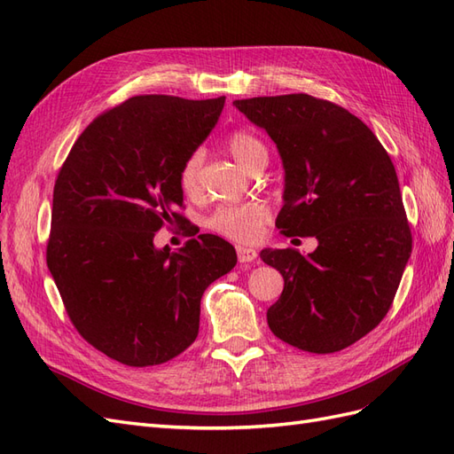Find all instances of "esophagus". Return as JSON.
Here are the masks:
<instances>
[{"mask_svg":"<svg viewBox=\"0 0 454 454\" xmlns=\"http://www.w3.org/2000/svg\"><path fill=\"white\" fill-rule=\"evenodd\" d=\"M236 251H238V261H239V262H243V264L257 262V259H259L257 251H254L253 247H247V246H238V247H236Z\"/></svg>","mask_w":454,"mask_h":454,"instance_id":"34e87169","label":"esophagus"}]
</instances>
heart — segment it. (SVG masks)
Returning <instances> with one entry per match:
<instances>
[{
    "label": "heart",
    "mask_w": 454,
    "mask_h": 454,
    "mask_svg": "<svg viewBox=\"0 0 454 454\" xmlns=\"http://www.w3.org/2000/svg\"><path fill=\"white\" fill-rule=\"evenodd\" d=\"M226 149L228 153L234 157L239 167L247 168L253 159L257 157L264 145L257 137L249 132L236 130L226 137ZM200 168H201V155L193 153L180 168L178 184L184 195L193 197L200 192ZM269 207L261 201H247V203H236V205H220L208 215L205 220V226L215 231V234L226 236L236 241H253L261 234L262 226L269 220Z\"/></svg>",
    "instance_id": "b5f03b06"
}]
</instances>
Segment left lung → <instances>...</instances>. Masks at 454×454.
<instances>
[{"label": "left lung", "instance_id": "left-lung-1", "mask_svg": "<svg viewBox=\"0 0 454 454\" xmlns=\"http://www.w3.org/2000/svg\"><path fill=\"white\" fill-rule=\"evenodd\" d=\"M272 137L286 172L284 236L318 247L262 249L284 292L266 312L276 338L309 353H335L387 315L412 251L397 172L370 128L347 109L307 94L238 99Z\"/></svg>", "mask_w": 454, "mask_h": 454}]
</instances>
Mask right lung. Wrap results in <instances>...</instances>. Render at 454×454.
<instances>
[{"label": "right lung", "mask_w": 454, "mask_h": 454, "mask_svg": "<svg viewBox=\"0 0 454 454\" xmlns=\"http://www.w3.org/2000/svg\"><path fill=\"white\" fill-rule=\"evenodd\" d=\"M224 99H126L80 134L55 180L48 269L78 333L122 364H162L185 351L203 292L238 262L213 234L178 253L153 246L155 231L182 218L180 168Z\"/></svg>", "instance_id": "obj_1"}]
</instances>
